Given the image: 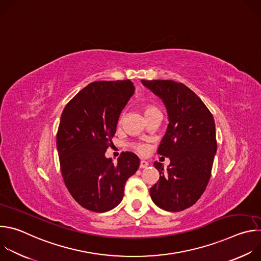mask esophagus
<instances>
[{
	"instance_id": "1",
	"label": "esophagus",
	"mask_w": 261,
	"mask_h": 261,
	"mask_svg": "<svg viewBox=\"0 0 261 261\" xmlns=\"http://www.w3.org/2000/svg\"><path fill=\"white\" fill-rule=\"evenodd\" d=\"M148 166V162L147 161H145V160H141L140 161V164H139V167L140 168H145V167H147Z\"/></svg>"
}]
</instances>
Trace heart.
<instances>
[{"instance_id": "b5f03b06", "label": "heart", "mask_w": 261, "mask_h": 261, "mask_svg": "<svg viewBox=\"0 0 261 261\" xmlns=\"http://www.w3.org/2000/svg\"><path fill=\"white\" fill-rule=\"evenodd\" d=\"M156 111H159V109L156 106H154V105H146L144 107V114H145V116L148 115V114L156 113ZM133 146H134V148L138 153L142 154V153H144L146 151V146L144 144H142V143H135V144H133Z\"/></svg>"}]
</instances>
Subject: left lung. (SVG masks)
Listing matches in <instances>:
<instances>
[{
	"label": "left lung",
	"mask_w": 261,
	"mask_h": 261,
	"mask_svg": "<svg viewBox=\"0 0 261 261\" xmlns=\"http://www.w3.org/2000/svg\"><path fill=\"white\" fill-rule=\"evenodd\" d=\"M164 102L169 124L158 147L168 157L166 170L154 162L160 177L150 189L154 203L168 212L192 206L204 192L217 152L213 115L188 87L173 81H141Z\"/></svg>",
	"instance_id": "obj_1"
}]
</instances>
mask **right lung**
I'll use <instances>...</instances> for the list:
<instances>
[{"label":"right lung","mask_w":261,"mask_h":261,"mask_svg":"<svg viewBox=\"0 0 261 261\" xmlns=\"http://www.w3.org/2000/svg\"><path fill=\"white\" fill-rule=\"evenodd\" d=\"M134 90L129 80L94 82L62 113L57 133L62 175L72 197L89 211L104 213L116 207L124 197L127 179L139 167V158L131 152L122 153L118 164L105 157Z\"/></svg>","instance_id":"obj_1"}]
</instances>
